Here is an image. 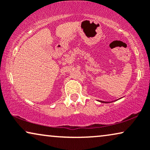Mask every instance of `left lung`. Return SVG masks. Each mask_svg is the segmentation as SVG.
Masks as SVG:
<instances>
[{
	"label": "left lung",
	"mask_w": 150,
	"mask_h": 150,
	"mask_svg": "<svg viewBox=\"0 0 150 150\" xmlns=\"http://www.w3.org/2000/svg\"><path fill=\"white\" fill-rule=\"evenodd\" d=\"M100 102H101V103H107V102H104V101H102V100H100Z\"/></svg>",
	"instance_id": "obj_1"
}]
</instances>
